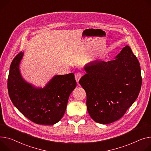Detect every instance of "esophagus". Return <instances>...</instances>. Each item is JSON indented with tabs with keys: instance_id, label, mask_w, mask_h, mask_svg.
<instances>
[{
	"instance_id": "obj_1",
	"label": "esophagus",
	"mask_w": 151,
	"mask_h": 151,
	"mask_svg": "<svg viewBox=\"0 0 151 151\" xmlns=\"http://www.w3.org/2000/svg\"><path fill=\"white\" fill-rule=\"evenodd\" d=\"M81 76H82V75H81V73L80 72H77L76 73H75V79H76L77 83H78L79 79H80L81 78Z\"/></svg>"
}]
</instances>
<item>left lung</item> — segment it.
Listing matches in <instances>:
<instances>
[{
	"mask_svg": "<svg viewBox=\"0 0 151 151\" xmlns=\"http://www.w3.org/2000/svg\"><path fill=\"white\" fill-rule=\"evenodd\" d=\"M79 83L87 94V111L101 124L120 119L137 98L142 86L140 63L129 46L115 59L93 61L85 65Z\"/></svg>",
	"mask_w": 151,
	"mask_h": 151,
	"instance_id": "8db88e82",
	"label": "left lung"
}]
</instances>
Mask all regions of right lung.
Wrapping results in <instances>:
<instances>
[{
  "mask_svg": "<svg viewBox=\"0 0 151 151\" xmlns=\"http://www.w3.org/2000/svg\"><path fill=\"white\" fill-rule=\"evenodd\" d=\"M24 52L13 59L8 79L9 98L18 110L31 121L52 125L64 116L68 98L75 88L73 73L54 76L43 87H36L22 77L19 65Z\"/></svg>",
  "mask_w": 151,
  "mask_h": 151,
  "instance_id": "obj_1",
  "label": "right lung"
}]
</instances>
